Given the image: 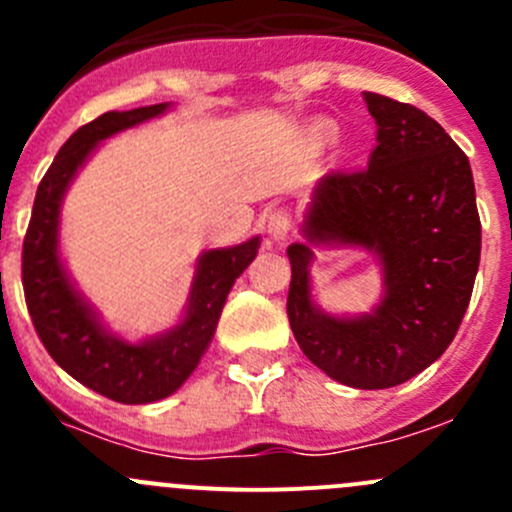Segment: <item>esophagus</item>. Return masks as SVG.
Returning <instances> with one entry per match:
<instances>
[{
	"mask_svg": "<svg viewBox=\"0 0 512 512\" xmlns=\"http://www.w3.org/2000/svg\"><path fill=\"white\" fill-rule=\"evenodd\" d=\"M289 230H292V215H289V210H275V213L270 215V220H267V232H270L272 240H287Z\"/></svg>",
	"mask_w": 512,
	"mask_h": 512,
	"instance_id": "obj_1",
	"label": "esophagus"
}]
</instances>
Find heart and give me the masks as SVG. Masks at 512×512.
<instances>
[{"label": "heart", "mask_w": 512, "mask_h": 512, "mask_svg": "<svg viewBox=\"0 0 512 512\" xmlns=\"http://www.w3.org/2000/svg\"><path fill=\"white\" fill-rule=\"evenodd\" d=\"M319 133H322V136H329V128L322 126V128H319Z\"/></svg>", "instance_id": "1"}]
</instances>
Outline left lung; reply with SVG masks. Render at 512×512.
<instances>
[{"label":"left lung","mask_w":512,"mask_h":512,"mask_svg":"<svg viewBox=\"0 0 512 512\" xmlns=\"http://www.w3.org/2000/svg\"><path fill=\"white\" fill-rule=\"evenodd\" d=\"M376 148L359 170L324 175L309 242L364 245L381 257L386 297L374 314L334 319L309 299L312 250L289 245L287 317L314 366L354 389H389L448 349L471 302L480 218L468 156L411 103L364 91Z\"/></svg>","instance_id":"obj_1"}]
</instances>
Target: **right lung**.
<instances>
[{"label": "right lung", "instance_id": "obj_1", "mask_svg": "<svg viewBox=\"0 0 512 512\" xmlns=\"http://www.w3.org/2000/svg\"><path fill=\"white\" fill-rule=\"evenodd\" d=\"M163 111L165 103L123 113L108 111L81 126L41 178L22 247L24 299L44 349L66 374L118 404L165 399L193 374L218 327L227 292L255 260L260 242L255 237L237 247L205 252L190 292L188 317L165 337L126 344L103 332L56 255L59 205L69 180L98 141Z\"/></svg>", "mask_w": 512, "mask_h": 512}]
</instances>
